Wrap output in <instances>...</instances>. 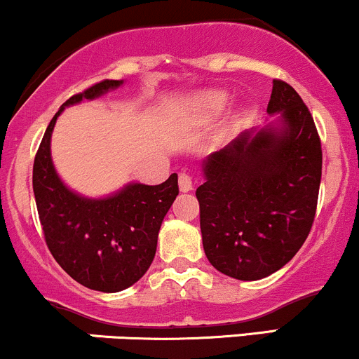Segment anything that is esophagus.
Listing matches in <instances>:
<instances>
[{
  "label": "esophagus",
  "mask_w": 359,
  "mask_h": 359,
  "mask_svg": "<svg viewBox=\"0 0 359 359\" xmlns=\"http://www.w3.org/2000/svg\"><path fill=\"white\" fill-rule=\"evenodd\" d=\"M178 183L181 191H190L191 188H194V180H191V176L188 175V172H181Z\"/></svg>",
  "instance_id": "obj_1"
}]
</instances>
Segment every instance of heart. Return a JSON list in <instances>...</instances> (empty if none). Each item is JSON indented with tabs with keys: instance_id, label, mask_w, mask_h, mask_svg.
<instances>
[{
	"instance_id": "obj_1",
	"label": "heart",
	"mask_w": 359,
	"mask_h": 359,
	"mask_svg": "<svg viewBox=\"0 0 359 359\" xmlns=\"http://www.w3.org/2000/svg\"><path fill=\"white\" fill-rule=\"evenodd\" d=\"M226 104V94L224 92H219V90H210L202 94L200 97V106H203L205 109L209 111H219L222 109V106Z\"/></svg>"
}]
</instances>
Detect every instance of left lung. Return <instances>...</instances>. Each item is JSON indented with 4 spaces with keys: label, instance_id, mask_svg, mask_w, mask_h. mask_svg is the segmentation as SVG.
<instances>
[{
    "label": "left lung",
    "instance_id": "8db88e82",
    "mask_svg": "<svg viewBox=\"0 0 359 359\" xmlns=\"http://www.w3.org/2000/svg\"><path fill=\"white\" fill-rule=\"evenodd\" d=\"M265 128L248 130L202 164L196 188L205 255L219 272L258 280L287 264L310 234L322 145L298 92L273 80Z\"/></svg>",
    "mask_w": 359,
    "mask_h": 359
}]
</instances>
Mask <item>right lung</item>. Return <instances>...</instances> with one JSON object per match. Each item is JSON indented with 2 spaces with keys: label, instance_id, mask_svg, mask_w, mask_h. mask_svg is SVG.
<instances>
[{
  "label": "right lung",
  "instance_id": "add662e5",
  "mask_svg": "<svg viewBox=\"0 0 359 359\" xmlns=\"http://www.w3.org/2000/svg\"><path fill=\"white\" fill-rule=\"evenodd\" d=\"M123 80H102L68 99L49 123L34 161V195L46 245L76 283L94 291L118 292L137 283L156 257L164 215L178 190L172 172L161 184L128 183L104 198L72 191L51 159V135L65 107L101 97Z\"/></svg>",
  "mask_w": 359,
  "mask_h": 359
}]
</instances>
